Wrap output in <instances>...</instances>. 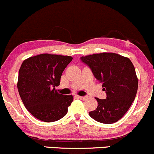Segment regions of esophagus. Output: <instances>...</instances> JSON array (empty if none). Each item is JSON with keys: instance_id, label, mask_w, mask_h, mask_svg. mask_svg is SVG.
Here are the masks:
<instances>
[{"instance_id": "esophagus-1", "label": "esophagus", "mask_w": 154, "mask_h": 154, "mask_svg": "<svg viewBox=\"0 0 154 154\" xmlns=\"http://www.w3.org/2000/svg\"><path fill=\"white\" fill-rule=\"evenodd\" d=\"M78 97H79V99H83V100H84V99H86V98H87V97H81V96H78Z\"/></svg>"}]
</instances>
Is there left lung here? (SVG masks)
Returning <instances> with one entry per match:
<instances>
[{"label":"left lung","instance_id":"left-lung-1","mask_svg":"<svg viewBox=\"0 0 154 154\" xmlns=\"http://www.w3.org/2000/svg\"><path fill=\"white\" fill-rule=\"evenodd\" d=\"M102 84L105 99L96 97L98 106L89 112L94 120L112 124L128 112L136 96L138 79L134 66L128 57L113 52H102L81 57Z\"/></svg>","mask_w":154,"mask_h":154}]
</instances>
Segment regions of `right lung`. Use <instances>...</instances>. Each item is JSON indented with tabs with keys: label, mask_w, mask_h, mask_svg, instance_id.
<instances>
[{
	"label": "right lung",
	"mask_w": 154,
	"mask_h": 154,
	"mask_svg": "<svg viewBox=\"0 0 154 154\" xmlns=\"http://www.w3.org/2000/svg\"><path fill=\"white\" fill-rule=\"evenodd\" d=\"M71 56L40 54L23 61L19 71L17 88L25 107L34 117L52 122L68 112L73 100L72 95H63L55 89Z\"/></svg>",
	"instance_id": "obj_1"
}]
</instances>
